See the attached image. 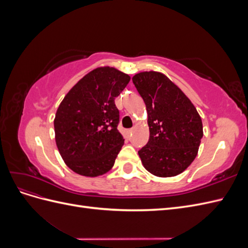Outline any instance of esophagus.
I'll return each mask as SVG.
<instances>
[{
    "mask_svg": "<svg viewBox=\"0 0 248 248\" xmlns=\"http://www.w3.org/2000/svg\"><path fill=\"white\" fill-rule=\"evenodd\" d=\"M132 132H133V129L127 130V134H128V136H132Z\"/></svg>",
    "mask_w": 248,
    "mask_h": 248,
    "instance_id": "obj_1",
    "label": "esophagus"
}]
</instances>
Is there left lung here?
Returning <instances> with one entry per match:
<instances>
[{
	"label": "left lung",
	"instance_id": "obj_1",
	"mask_svg": "<svg viewBox=\"0 0 248 248\" xmlns=\"http://www.w3.org/2000/svg\"><path fill=\"white\" fill-rule=\"evenodd\" d=\"M132 81L148 114L149 141L139 151L142 166L157 177L181 174L197 157L202 138L196 107L163 73L140 72Z\"/></svg>",
	"mask_w": 248,
	"mask_h": 248
}]
</instances>
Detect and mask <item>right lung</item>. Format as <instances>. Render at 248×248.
Returning a JSON list of instances; mask_svg holds the SVG:
<instances>
[{"mask_svg": "<svg viewBox=\"0 0 248 248\" xmlns=\"http://www.w3.org/2000/svg\"><path fill=\"white\" fill-rule=\"evenodd\" d=\"M130 77L114 67H98L66 94L54 120L55 139L66 166L85 177L106 174L124 145L117 129L115 98Z\"/></svg>", "mask_w": 248, "mask_h": 248, "instance_id": "right-lung-1", "label": "right lung"}]
</instances>
